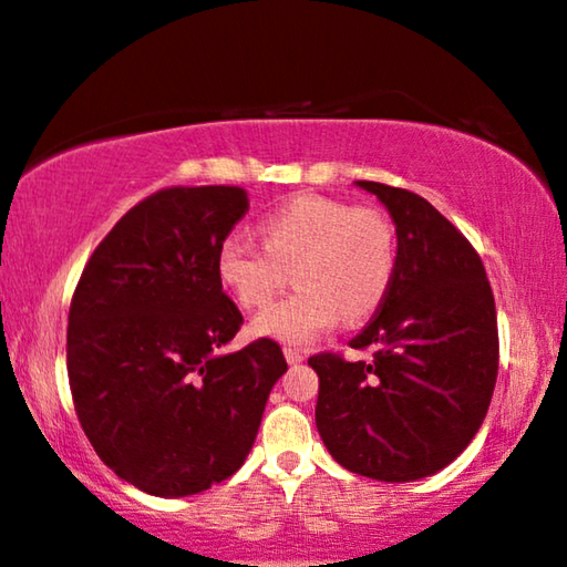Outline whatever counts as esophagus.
Returning <instances> with one entry per match:
<instances>
[{"instance_id": "1", "label": "esophagus", "mask_w": 567, "mask_h": 567, "mask_svg": "<svg viewBox=\"0 0 567 567\" xmlns=\"http://www.w3.org/2000/svg\"><path fill=\"white\" fill-rule=\"evenodd\" d=\"M282 352H285V360H287V364H300L302 360H306V354H302L300 349H295V347H285Z\"/></svg>"}]
</instances>
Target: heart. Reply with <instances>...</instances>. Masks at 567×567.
Here are the masks:
<instances>
[{
	"instance_id": "b5f03b06",
	"label": "heart",
	"mask_w": 567,
	"mask_h": 567,
	"mask_svg": "<svg viewBox=\"0 0 567 567\" xmlns=\"http://www.w3.org/2000/svg\"><path fill=\"white\" fill-rule=\"evenodd\" d=\"M261 244L228 234L215 251L220 285L241 308H259L251 333L282 344H310L339 316L360 321L385 298L395 272V230L380 210L298 195L261 220Z\"/></svg>"
}]
</instances>
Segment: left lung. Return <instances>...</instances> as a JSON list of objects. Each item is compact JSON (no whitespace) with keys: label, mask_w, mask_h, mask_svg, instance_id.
Wrapping results in <instances>:
<instances>
[{"label":"left lung","mask_w":567,"mask_h":567,"mask_svg":"<svg viewBox=\"0 0 567 567\" xmlns=\"http://www.w3.org/2000/svg\"><path fill=\"white\" fill-rule=\"evenodd\" d=\"M357 187L385 205L395 226V272L378 316L352 349L372 362L316 354V426L341 467L385 483L440 473L473 442L498 374L496 302L465 236L424 197Z\"/></svg>","instance_id":"8db88e82"}]
</instances>
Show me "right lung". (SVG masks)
Returning a JSON list of instances; mask_svg holds the SVG:
<instances>
[{"mask_svg":"<svg viewBox=\"0 0 567 567\" xmlns=\"http://www.w3.org/2000/svg\"><path fill=\"white\" fill-rule=\"evenodd\" d=\"M246 210L241 187L146 197L94 249L71 300L79 424L100 460L151 496H193L234 475L287 372L272 339L220 352L244 318L215 251Z\"/></svg>","mask_w":567,"mask_h":567,"instance_id":"1","label":"right lung"}]
</instances>
